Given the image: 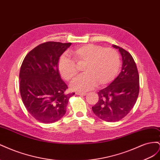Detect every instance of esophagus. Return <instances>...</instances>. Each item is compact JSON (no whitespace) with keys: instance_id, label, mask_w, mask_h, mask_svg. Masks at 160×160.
I'll return each instance as SVG.
<instances>
[{"instance_id":"34e87169","label":"esophagus","mask_w":160,"mask_h":160,"mask_svg":"<svg viewBox=\"0 0 160 160\" xmlns=\"http://www.w3.org/2000/svg\"><path fill=\"white\" fill-rule=\"evenodd\" d=\"M76 95H83V96H85L87 95L86 93H81V92H76Z\"/></svg>"}]
</instances>
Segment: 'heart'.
I'll list each match as a JSON object with an SVG mask.
<instances>
[{
  "label": "heart",
  "instance_id": "b5f03b06",
  "mask_svg": "<svg viewBox=\"0 0 160 160\" xmlns=\"http://www.w3.org/2000/svg\"><path fill=\"white\" fill-rule=\"evenodd\" d=\"M72 59L65 55H62L58 61V70L60 75L70 81L77 76V65L85 64L83 72L74 80L71 88L78 91H86L94 88L98 84L104 86L112 81L120 68L119 53L111 48L85 45L69 51Z\"/></svg>",
  "mask_w": 160,
  "mask_h": 160
}]
</instances>
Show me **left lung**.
Returning <instances> with one entry per match:
<instances>
[{"label": "left lung", "mask_w": 160, "mask_h": 160, "mask_svg": "<svg viewBox=\"0 0 160 160\" xmlns=\"http://www.w3.org/2000/svg\"><path fill=\"white\" fill-rule=\"evenodd\" d=\"M122 57V69L119 75L107 88L98 92L99 101L92 110L96 116L108 122L123 119L136 103L139 91V77L137 66L130 53L113 45Z\"/></svg>", "instance_id": "8db88e82"}]
</instances>
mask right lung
Returning <instances> with one entry per match:
<instances>
[{
  "label": "right lung",
  "instance_id": "1",
  "mask_svg": "<svg viewBox=\"0 0 160 160\" xmlns=\"http://www.w3.org/2000/svg\"><path fill=\"white\" fill-rule=\"evenodd\" d=\"M71 43L46 42L31 50L24 59L19 80L22 102L38 122L51 123L64 116L71 97L58 70L59 57Z\"/></svg>",
  "mask_w": 160,
  "mask_h": 160
}]
</instances>
